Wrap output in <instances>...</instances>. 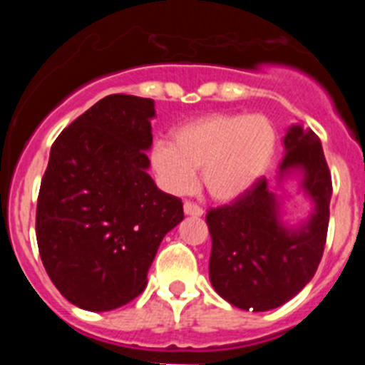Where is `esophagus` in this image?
I'll return each mask as SVG.
<instances>
[{"mask_svg": "<svg viewBox=\"0 0 365 365\" xmlns=\"http://www.w3.org/2000/svg\"><path fill=\"white\" fill-rule=\"evenodd\" d=\"M185 214L193 215V217H199V215H202V208L197 205V202L185 201Z\"/></svg>", "mask_w": 365, "mask_h": 365, "instance_id": "esophagus-1", "label": "esophagus"}]
</instances>
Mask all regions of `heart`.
<instances>
[{"label": "heart", "instance_id": "1", "mask_svg": "<svg viewBox=\"0 0 365 365\" xmlns=\"http://www.w3.org/2000/svg\"><path fill=\"white\" fill-rule=\"evenodd\" d=\"M278 135L265 115H208L177 128L173 143L151 148V168L164 190L182 195L202 186L214 199L240 197L272 160Z\"/></svg>", "mask_w": 365, "mask_h": 365}]
</instances>
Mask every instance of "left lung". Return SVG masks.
Segmentation results:
<instances>
[{"instance_id": "8db88e82", "label": "left lung", "mask_w": 365, "mask_h": 365, "mask_svg": "<svg viewBox=\"0 0 365 365\" xmlns=\"http://www.w3.org/2000/svg\"><path fill=\"white\" fill-rule=\"evenodd\" d=\"M282 172L303 168V188L316 210L299 232L278 225L276 199L265 177L228 205L210 208V279L215 292L245 311H269L294 298L314 276L324 256L329 227L331 172L320 138L302 125L285 135Z\"/></svg>"}]
</instances>
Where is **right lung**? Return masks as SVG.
<instances>
[{
  "label": "right lung",
  "mask_w": 365,
  "mask_h": 365,
  "mask_svg": "<svg viewBox=\"0 0 365 365\" xmlns=\"http://www.w3.org/2000/svg\"><path fill=\"white\" fill-rule=\"evenodd\" d=\"M155 102L98 100L58 135L36 206L41 263L63 298L111 311L146 289L164 235L182 221V201L150 175Z\"/></svg>",
  "instance_id": "right-lung-1"
}]
</instances>
